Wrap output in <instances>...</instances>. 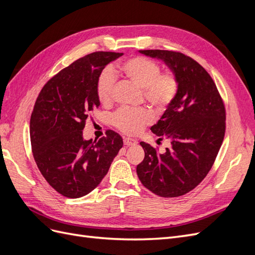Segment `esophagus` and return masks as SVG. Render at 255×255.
<instances>
[{"label": "esophagus", "mask_w": 255, "mask_h": 255, "mask_svg": "<svg viewBox=\"0 0 255 255\" xmlns=\"http://www.w3.org/2000/svg\"><path fill=\"white\" fill-rule=\"evenodd\" d=\"M123 142H125L126 145H134L137 143V140L134 139V138H129V137H126L123 139Z\"/></svg>", "instance_id": "1"}]
</instances>
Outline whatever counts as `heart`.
Masks as SVG:
<instances>
[{"label": "heart", "instance_id": "obj_1", "mask_svg": "<svg viewBox=\"0 0 255 255\" xmlns=\"http://www.w3.org/2000/svg\"><path fill=\"white\" fill-rule=\"evenodd\" d=\"M115 75L122 76L142 89L146 102L157 111H164L177 94L179 83L173 73H160V67L149 58L137 56L123 61L111 70L100 75L97 84V95L102 104H109L115 86ZM153 120L150 111L119 110L113 116V123L122 132L136 134Z\"/></svg>", "mask_w": 255, "mask_h": 255}]
</instances>
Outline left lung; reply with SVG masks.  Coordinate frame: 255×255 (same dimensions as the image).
<instances>
[{
	"label": "left lung",
	"instance_id": "1",
	"mask_svg": "<svg viewBox=\"0 0 255 255\" xmlns=\"http://www.w3.org/2000/svg\"><path fill=\"white\" fill-rule=\"evenodd\" d=\"M140 54L163 60L179 83L173 101L151 128L171 142L158 153L140 145L144 158L136 171L145 188L159 197L187 194L202 182L214 164L226 132V110L217 87L205 69L179 52L143 50Z\"/></svg>",
	"mask_w": 255,
	"mask_h": 255
}]
</instances>
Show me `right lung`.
Masks as SVG:
<instances>
[{"label":"right lung","instance_id":"right-lung-1","mask_svg":"<svg viewBox=\"0 0 255 255\" xmlns=\"http://www.w3.org/2000/svg\"><path fill=\"white\" fill-rule=\"evenodd\" d=\"M123 53L95 52L63 69L44 85L30 116L32 151L41 174L67 198L88 195L101 183L122 148L112 129L97 140L82 130L100 101L97 84L103 69Z\"/></svg>","mask_w":255,"mask_h":255}]
</instances>
